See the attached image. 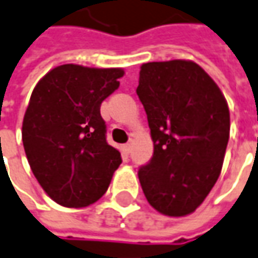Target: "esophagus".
<instances>
[{"instance_id": "1", "label": "esophagus", "mask_w": 258, "mask_h": 258, "mask_svg": "<svg viewBox=\"0 0 258 258\" xmlns=\"http://www.w3.org/2000/svg\"><path fill=\"white\" fill-rule=\"evenodd\" d=\"M131 148H132V143H131V142H127V143L123 145V150H125L126 153H129V152H131Z\"/></svg>"}]
</instances>
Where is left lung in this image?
<instances>
[{
  "label": "left lung",
  "instance_id": "8db88e82",
  "mask_svg": "<svg viewBox=\"0 0 258 258\" xmlns=\"http://www.w3.org/2000/svg\"><path fill=\"white\" fill-rule=\"evenodd\" d=\"M136 93L145 108L153 156L139 167L150 206L186 216L203 203L222 170L230 135L227 102L191 60L143 63Z\"/></svg>",
  "mask_w": 258,
  "mask_h": 258
}]
</instances>
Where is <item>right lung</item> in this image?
I'll use <instances>...</instances> for the list:
<instances>
[{
    "mask_svg": "<svg viewBox=\"0 0 258 258\" xmlns=\"http://www.w3.org/2000/svg\"><path fill=\"white\" fill-rule=\"evenodd\" d=\"M122 77V69L67 63L49 71L31 95L22 143L36 180L58 205L95 203L122 163L101 116V103Z\"/></svg>",
    "mask_w": 258,
    "mask_h": 258,
    "instance_id": "right-lung-1",
    "label": "right lung"
}]
</instances>
